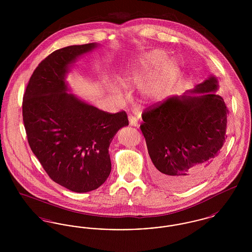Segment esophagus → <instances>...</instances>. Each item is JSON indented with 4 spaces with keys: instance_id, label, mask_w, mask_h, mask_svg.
<instances>
[{
    "instance_id": "obj_1",
    "label": "esophagus",
    "mask_w": 252,
    "mask_h": 252,
    "mask_svg": "<svg viewBox=\"0 0 252 252\" xmlns=\"http://www.w3.org/2000/svg\"><path fill=\"white\" fill-rule=\"evenodd\" d=\"M128 121H129V126H139L137 118L134 117L133 115H129L128 116Z\"/></svg>"
}]
</instances>
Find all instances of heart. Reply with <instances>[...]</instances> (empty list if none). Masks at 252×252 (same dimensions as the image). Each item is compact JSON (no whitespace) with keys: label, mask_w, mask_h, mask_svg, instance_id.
<instances>
[{"label":"heart","mask_w":252,"mask_h":252,"mask_svg":"<svg viewBox=\"0 0 252 252\" xmlns=\"http://www.w3.org/2000/svg\"><path fill=\"white\" fill-rule=\"evenodd\" d=\"M180 72V64L174 58L167 57V52L155 49L146 52L136 60L131 66L126 69L121 77V82L126 86H141V95L145 99H154L161 95L170 85L174 82ZM109 93L115 97L123 95L118 85L108 83Z\"/></svg>","instance_id":"obj_1"}]
</instances>
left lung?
Instances as JSON below:
<instances>
[{"label":"left lung","mask_w":252,"mask_h":252,"mask_svg":"<svg viewBox=\"0 0 252 252\" xmlns=\"http://www.w3.org/2000/svg\"><path fill=\"white\" fill-rule=\"evenodd\" d=\"M210 75L182 95L145 109L141 130L154 164L152 177L167 189L183 190L216 167L227 138L228 110Z\"/></svg>","instance_id":"1"}]
</instances>
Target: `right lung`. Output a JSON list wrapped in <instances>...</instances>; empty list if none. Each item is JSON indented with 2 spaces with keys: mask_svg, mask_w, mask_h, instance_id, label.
Wrapping results in <instances>:
<instances>
[{
  "mask_svg": "<svg viewBox=\"0 0 252 252\" xmlns=\"http://www.w3.org/2000/svg\"><path fill=\"white\" fill-rule=\"evenodd\" d=\"M99 46L72 45L42 60L26 87L23 102L29 145L49 177L75 192L100 187L108 178V148L128 126L125 111L111 114L72 94L66 80L76 60Z\"/></svg>",
  "mask_w": 252,
  "mask_h": 252,
  "instance_id": "obj_1",
  "label": "right lung"
}]
</instances>
